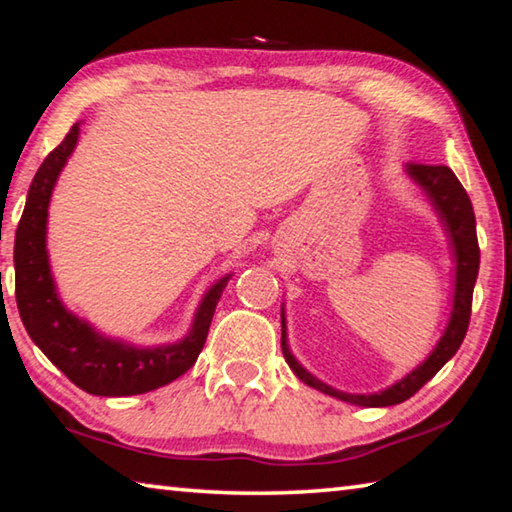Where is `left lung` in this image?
Masks as SVG:
<instances>
[{"label":"left lung","mask_w":512,"mask_h":512,"mask_svg":"<svg viewBox=\"0 0 512 512\" xmlns=\"http://www.w3.org/2000/svg\"><path fill=\"white\" fill-rule=\"evenodd\" d=\"M404 171L409 178L418 185L424 196L429 198L433 212L438 214L440 223H443L445 235L452 248L454 259V291H452V311H449L447 325L443 329L436 348L429 352L420 366H415L411 372H406L402 379H397L384 391L377 393H345L339 388L327 386L325 381L311 375V372L302 366V363L293 357L289 348L287 336V309H280L282 318V354L287 359L289 368L293 370L300 381L307 386L316 388V391L332 395L336 400L348 402L354 406H368V409H379V406H393L402 404L415 395L427 381L436 375V372L445 366V363L454 357L456 350L461 348L465 339L467 325H470V309H472V293L476 284V275H479V241H476V219L470 203V196L458 183L454 171L449 167H429V164H406Z\"/></svg>","instance_id":"left-lung-1"}]
</instances>
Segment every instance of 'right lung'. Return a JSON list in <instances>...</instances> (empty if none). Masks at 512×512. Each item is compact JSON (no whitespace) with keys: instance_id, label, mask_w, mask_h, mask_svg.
Segmentation results:
<instances>
[{"instance_id":"1","label":"right lung","mask_w":512,"mask_h":512,"mask_svg":"<svg viewBox=\"0 0 512 512\" xmlns=\"http://www.w3.org/2000/svg\"><path fill=\"white\" fill-rule=\"evenodd\" d=\"M81 124H74L51 151L29 187L27 205L15 232V300L31 341L45 352L69 381L90 395L124 397L155 391L194 366L210 329L216 302L232 273L219 277L203 293L189 332L176 343L135 345L106 336L69 311L58 296L47 253L49 203L60 171L79 142Z\"/></svg>"}]
</instances>
